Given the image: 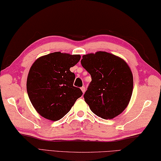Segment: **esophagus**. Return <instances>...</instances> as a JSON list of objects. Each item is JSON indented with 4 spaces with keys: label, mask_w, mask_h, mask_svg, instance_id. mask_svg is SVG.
<instances>
[{
    "label": "esophagus",
    "mask_w": 161,
    "mask_h": 161,
    "mask_svg": "<svg viewBox=\"0 0 161 161\" xmlns=\"http://www.w3.org/2000/svg\"><path fill=\"white\" fill-rule=\"evenodd\" d=\"M80 89H81L82 92H83V93L84 94V93H85V87L83 86V87H82L80 88Z\"/></svg>",
    "instance_id": "obj_1"
}]
</instances>
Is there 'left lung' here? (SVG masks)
I'll use <instances>...</instances> for the list:
<instances>
[{"label": "left lung", "instance_id": "1", "mask_svg": "<svg viewBox=\"0 0 161 161\" xmlns=\"http://www.w3.org/2000/svg\"><path fill=\"white\" fill-rule=\"evenodd\" d=\"M81 64L92 81L84 94L90 110L105 119L119 115L129 105L133 89V74L122 58L106 51L83 55Z\"/></svg>", "mask_w": 161, "mask_h": 161}]
</instances>
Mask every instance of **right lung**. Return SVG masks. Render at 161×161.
Returning <instances> with one entry per match:
<instances>
[{
  "mask_svg": "<svg viewBox=\"0 0 161 161\" xmlns=\"http://www.w3.org/2000/svg\"><path fill=\"white\" fill-rule=\"evenodd\" d=\"M80 55L54 52L39 57L29 71L27 92L35 110L46 119L58 121L69 112L83 92L74 87L75 74L70 71Z\"/></svg>",
  "mask_w": 161,
  "mask_h": 161,
  "instance_id": "1",
  "label": "right lung"
}]
</instances>
